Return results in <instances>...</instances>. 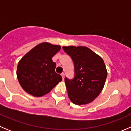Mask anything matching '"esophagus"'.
Wrapping results in <instances>:
<instances>
[{
    "label": "esophagus",
    "instance_id": "34e87169",
    "mask_svg": "<svg viewBox=\"0 0 131 131\" xmlns=\"http://www.w3.org/2000/svg\"><path fill=\"white\" fill-rule=\"evenodd\" d=\"M61 76H62V78H63V80H64V73H61Z\"/></svg>",
    "mask_w": 131,
    "mask_h": 131
}]
</instances>
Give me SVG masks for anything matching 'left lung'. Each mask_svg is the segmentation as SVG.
<instances>
[{
  "mask_svg": "<svg viewBox=\"0 0 131 131\" xmlns=\"http://www.w3.org/2000/svg\"><path fill=\"white\" fill-rule=\"evenodd\" d=\"M63 50L72 59L75 76L64 79L68 97L75 105L92 102L103 89L107 70L103 59L84 46H64Z\"/></svg>",
  "mask_w": 131,
  "mask_h": 131,
  "instance_id": "8db88e82",
  "label": "left lung"
}]
</instances>
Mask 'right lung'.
<instances>
[{"label": "right lung", "instance_id": "1", "mask_svg": "<svg viewBox=\"0 0 131 131\" xmlns=\"http://www.w3.org/2000/svg\"><path fill=\"white\" fill-rule=\"evenodd\" d=\"M60 49V46L43 42L30 50L19 61L17 77L27 93L40 97L49 93L61 81V76L55 72L56 64L52 59Z\"/></svg>", "mask_w": 131, "mask_h": 131}]
</instances>
